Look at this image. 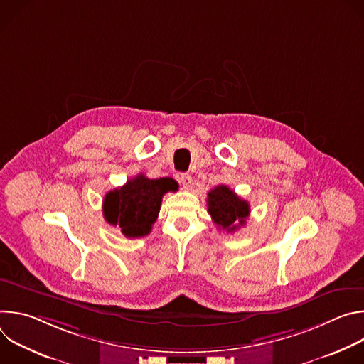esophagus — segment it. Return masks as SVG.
Returning <instances> with one entry per match:
<instances>
[{
  "mask_svg": "<svg viewBox=\"0 0 364 364\" xmlns=\"http://www.w3.org/2000/svg\"><path fill=\"white\" fill-rule=\"evenodd\" d=\"M178 180H180V183L183 184L184 188H187V190L191 188V186H193V178H191L190 174H180Z\"/></svg>",
  "mask_w": 364,
  "mask_h": 364,
  "instance_id": "obj_1",
  "label": "esophagus"
}]
</instances>
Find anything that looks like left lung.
Masks as SVG:
<instances>
[{
  "label": "left lung",
  "mask_w": 364,
  "mask_h": 364,
  "mask_svg": "<svg viewBox=\"0 0 364 364\" xmlns=\"http://www.w3.org/2000/svg\"><path fill=\"white\" fill-rule=\"evenodd\" d=\"M207 212L219 229L235 232L246 223L250 209L249 203L240 198L228 186H218L207 194Z\"/></svg>",
  "instance_id": "1"
}]
</instances>
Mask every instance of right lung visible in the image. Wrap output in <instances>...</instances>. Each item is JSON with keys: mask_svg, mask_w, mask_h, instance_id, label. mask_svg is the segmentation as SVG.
<instances>
[{"mask_svg": "<svg viewBox=\"0 0 364 364\" xmlns=\"http://www.w3.org/2000/svg\"><path fill=\"white\" fill-rule=\"evenodd\" d=\"M178 187L173 178L151 180L139 174L122 187L107 193L103 198V218L119 226L125 237L146 236L159 218L163 196Z\"/></svg>", "mask_w": 364, "mask_h": 364, "instance_id": "add662e5", "label": "right lung"}]
</instances>
